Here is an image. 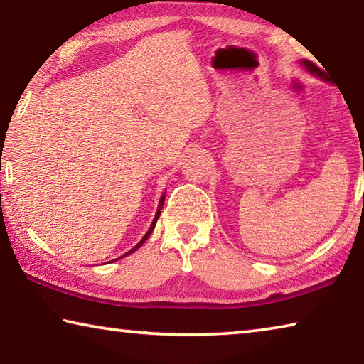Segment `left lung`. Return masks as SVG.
<instances>
[{
	"instance_id": "8db88e82",
	"label": "left lung",
	"mask_w": 364,
	"mask_h": 364,
	"mask_svg": "<svg viewBox=\"0 0 364 364\" xmlns=\"http://www.w3.org/2000/svg\"><path fill=\"white\" fill-rule=\"evenodd\" d=\"M301 64H304L305 67H306V70L310 72V73H313V75H316V77H319L321 80H324V82H329V75L328 73L329 72H324L323 69H319V67L316 65V64H313V63H310V60H306V59H304L301 60Z\"/></svg>"
}]
</instances>
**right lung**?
Masks as SVG:
<instances>
[{
	"label": "right lung",
	"instance_id": "1",
	"mask_svg": "<svg viewBox=\"0 0 364 364\" xmlns=\"http://www.w3.org/2000/svg\"><path fill=\"white\" fill-rule=\"evenodd\" d=\"M164 200H165V196H162V197H160V200H159V208H157V212H156V217H154V220H152V223H151V228H149V231H147V232L144 234V237H143V239H141V241H139V242H138L136 245H134V247H133L132 250H128V252H127V254H125V255H122L120 258H123V257H127V255H130V254H133V252H134V250H138V249L141 247V245H143V244L146 242V239L151 236V232H152V230H154V226H156V223H157V220H159V217H160V210H162ZM120 258H117V260H120Z\"/></svg>",
	"mask_w": 364,
	"mask_h": 364
}]
</instances>
